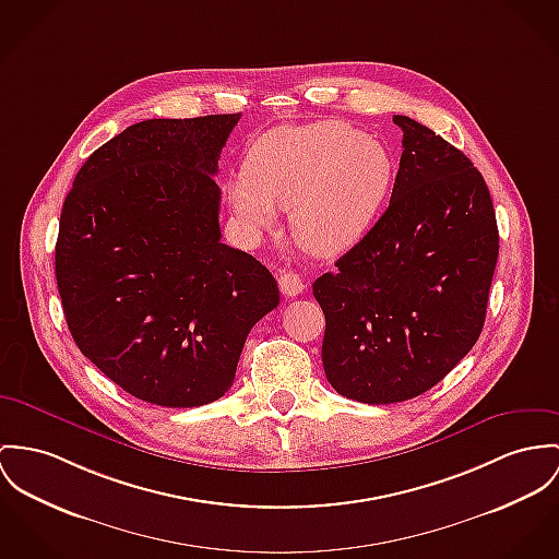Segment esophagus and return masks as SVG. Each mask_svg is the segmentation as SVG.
I'll use <instances>...</instances> for the list:
<instances>
[{"label": "esophagus", "instance_id": "obj_1", "mask_svg": "<svg viewBox=\"0 0 559 559\" xmlns=\"http://www.w3.org/2000/svg\"><path fill=\"white\" fill-rule=\"evenodd\" d=\"M278 287H281V292H283L287 298H296V296H300L301 292L306 289V283H304V278H301L298 272L285 270V272L278 274Z\"/></svg>", "mask_w": 559, "mask_h": 559}]
</instances>
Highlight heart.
I'll return each mask as SVG.
<instances>
[{
	"instance_id": "obj_1",
	"label": "heart",
	"mask_w": 559,
	"mask_h": 559,
	"mask_svg": "<svg viewBox=\"0 0 559 559\" xmlns=\"http://www.w3.org/2000/svg\"><path fill=\"white\" fill-rule=\"evenodd\" d=\"M395 162L383 142L336 121L276 128L253 144L229 202L251 229L267 231L292 213L304 251L336 259L357 247L383 213Z\"/></svg>"
}]
</instances>
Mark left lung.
<instances>
[{
	"label": "left lung",
	"mask_w": 559,
	"mask_h": 559,
	"mask_svg": "<svg viewBox=\"0 0 559 559\" xmlns=\"http://www.w3.org/2000/svg\"><path fill=\"white\" fill-rule=\"evenodd\" d=\"M393 123L404 151L385 213L312 283L325 314V377L364 404L417 397L468 355L500 240L473 162L411 117Z\"/></svg>",
	"instance_id": "1"
}]
</instances>
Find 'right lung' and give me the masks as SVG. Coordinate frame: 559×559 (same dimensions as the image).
Wrapping results in <instances>:
<instances>
[{
	"label": "right lung",
	"mask_w": 559,
	"mask_h": 559,
	"mask_svg": "<svg viewBox=\"0 0 559 559\" xmlns=\"http://www.w3.org/2000/svg\"><path fill=\"white\" fill-rule=\"evenodd\" d=\"M238 121L135 123L86 159L61 209L55 276L70 334L157 406L225 395L249 332L281 300L265 265L221 242L215 174Z\"/></svg>",
	"instance_id": "right-lung-1"
}]
</instances>
